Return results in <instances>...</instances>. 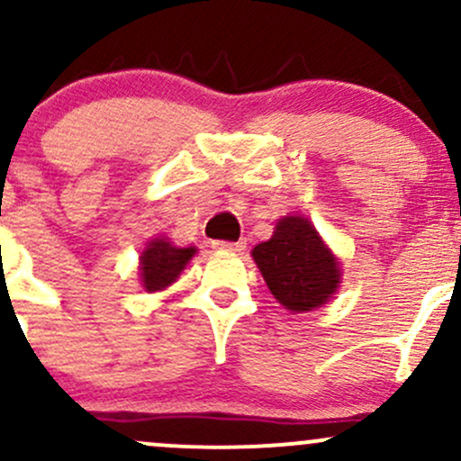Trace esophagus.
<instances>
[{
	"instance_id": "34e87169",
	"label": "esophagus",
	"mask_w": 461,
	"mask_h": 461,
	"mask_svg": "<svg viewBox=\"0 0 461 461\" xmlns=\"http://www.w3.org/2000/svg\"><path fill=\"white\" fill-rule=\"evenodd\" d=\"M214 249H221V251H242L247 247L245 240H238V242H227V240H216L212 242Z\"/></svg>"
}]
</instances>
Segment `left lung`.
Returning a JSON list of instances; mask_svg holds the SVG:
<instances>
[{
  "instance_id": "obj_1",
  "label": "left lung",
  "mask_w": 461,
  "mask_h": 461,
  "mask_svg": "<svg viewBox=\"0 0 461 461\" xmlns=\"http://www.w3.org/2000/svg\"><path fill=\"white\" fill-rule=\"evenodd\" d=\"M268 290L285 310L310 312L325 305L340 284V262L303 216H284L271 240L251 251Z\"/></svg>"
}]
</instances>
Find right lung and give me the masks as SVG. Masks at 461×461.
<instances>
[{
    "mask_svg": "<svg viewBox=\"0 0 461 461\" xmlns=\"http://www.w3.org/2000/svg\"><path fill=\"white\" fill-rule=\"evenodd\" d=\"M197 247H177L168 238H153L140 253V282L147 293L171 285L193 260Z\"/></svg>",
    "mask_w": 461,
    "mask_h": 461,
    "instance_id": "1",
    "label": "right lung"
}]
</instances>
